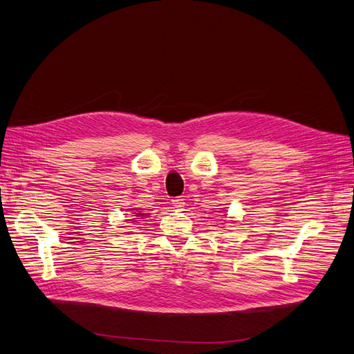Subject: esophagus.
Here are the masks:
<instances>
[{
  "label": "esophagus",
  "instance_id": "1",
  "mask_svg": "<svg viewBox=\"0 0 354 354\" xmlns=\"http://www.w3.org/2000/svg\"><path fill=\"white\" fill-rule=\"evenodd\" d=\"M172 206L175 209H182L185 206V201L182 198H175V199H172Z\"/></svg>",
  "mask_w": 354,
  "mask_h": 354
}]
</instances>
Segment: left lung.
Wrapping results in <instances>:
<instances>
[{
	"label": "left lung",
	"mask_w": 354,
	"mask_h": 354,
	"mask_svg": "<svg viewBox=\"0 0 354 354\" xmlns=\"http://www.w3.org/2000/svg\"><path fill=\"white\" fill-rule=\"evenodd\" d=\"M218 212H221V210H218Z\"/></svg>",
	"instance_id": "1"
}]
</instances>
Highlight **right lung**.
I'll return each instance as SVG.
<instances>
[{
  "instance_id": "1",
  "label": "right lung",
  "mask_w": 354,
  "mask_h": 354,
  "mask_svg": "<svg viewBox=\"0 0 354 354\" xmlns=\"http://www.w3.org/2000/svg\"><path fill=\"white\" fill-rule=\"evenodd\" d=\"M133 210V214H132V216H133V219H128V221H135V219H140V218H144V216H148L149 214H142V212H140L139 209H132Z\"/></svg>"
}]
</instances>
